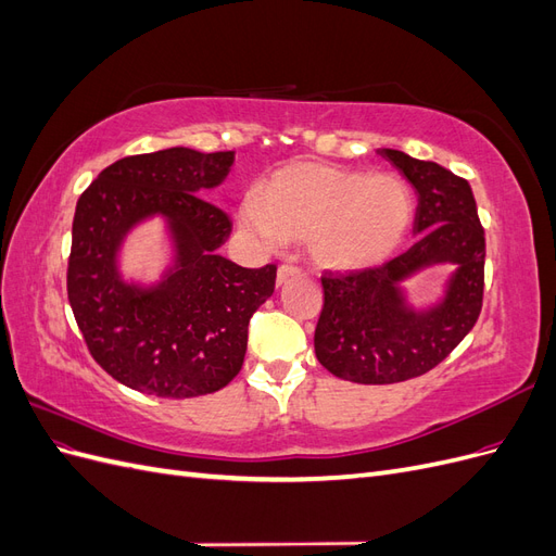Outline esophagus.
Returning a JSON list of instances; mask_svg holds the SVG:
<instances>
[{
  "mask_svg": "<svg viewBox=\"0 0 556 556\" xmlns=\"http://www.w3.org/2000/svg\"><path fill=\"white\" fill-rule=\"evenodd\" d=\"M299 274V268L296 266H292V264H282V266H278V276H276V280H278V285H282V282H288L292 276H296Z\"/></svg>",
  "mask_w": 556,
  "mask_h": 556,
  "instance_id": "esophagus-1",
  "label": "esophagus"
}]
</instances>
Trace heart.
<instances>
[{
	"label": "heart",
	"mask_w": 556,
	"mask_h": 556,
	"mask_svg": "<svg viewBox=\"0 0 556 556\" xmlns=\"http://www.w3.org/2000/svg\"><path fill=\"white\" fill-rule=\"evenodd\" d=\"M239 220L266 248L306 243L315 266L355 274L390 260L406 239L413 192L396 174L292 162L264 182L262 201L243 199Z\"/></svg>",
	"instance_id": "b5f03b06"
}]
</instances>
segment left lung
Masks as SVG:
<instances>
[{"mask_svg":"<svg viewBox=\"0 0 556 556\" xmlns=\"http://www.w3.org/2000/svg\"><path fill=\"white\" fill-rule=\"evenodd\" d=\"M378 153L417 192V239L382 266L323 276L325 306L315 327L317 362L362 384L403 382L439 366L478 323L484 290V229L468 180L401 150ZM433 263L458 268L440 304L415 312L400 282Z\"/></svg>","mask_w":556,"mask_h":556,"instance_id":"8db88e82","label":"left lung"}]
</instances>
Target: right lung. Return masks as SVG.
I'll return each mask as SVG.
<instances>
[{
    "label": "right lung",
    "instance_id": "1",
    "mask_svg": "<svg viewBox=\"0 0 556 556\" xmlns=\"http://www.w3.org/2000/svg\"><path fill=\"white\" fill-rule=\"evenodd\" d=\"M233 153L166 148L113 162L80 194L66 294L94 362L131 390L162 399L213 394L243 366L250 317L276 288V264L243 268L220 255L231 233L204 194ZM162 214L175 266L150 289L125 283L116 252L139 222Z\"/></svg>",
    "mask_w": 556,
    "mask_h": 556
}]
</instances>
